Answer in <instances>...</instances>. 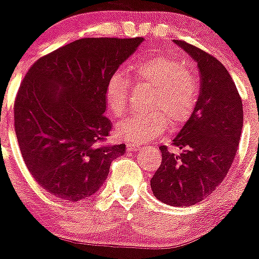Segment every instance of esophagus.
Returning a JSON list of instances; mask_svg holds the SVG:
<instances>
[{
  "instance_id": "1",
  "label": "esophagus",
  "mask_w": 259,
  "mask_h": 259,
  "mask_svg": "<svg viewBox=\"0 0 259 259\" xmlns=\"http://www.w3.org/2000/svg\"><path fill=\"white\" fill-rule=\"evenodd\" d=\"M126 147H127V151H130V152H135V151L141 150V146L137 143H129Z\"/></svg>"
}]
</instances>
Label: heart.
Here are the masks:
<instances>
[{
  "label": "heart",
  "instance_id": "heart-1",
  "mask_svg": "<svg viewBox=\"0 0 259 259\" xmlns=\"http://www.w3.org/2000/svg\"><path fill=\"white\" fill-rule=\"evenodd\" d=\"M137 82L153 88L150 108L146 113H133L116 126L118 138L130 143H143L166 130L167 122L179 126L192 116L199 101V82L190 68L181 62L157 57L138 63L133 69ZM130 82L121 72L108 78L104 90L107 109L113 116L125 112L129 101Z\"/></svg>",
  "mask_w": 259,
  "mask_h": 259
}]
</instances>
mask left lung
Segmentation results:
<instances>
[{
	"label": "left lung",
	"instance_id": "obj_1",
	"mask_svg": "<svg viewBox=\"0 0 259 259\" xmlns=\"http://www.w3.org/2000/svg\"><path fill=\"white\" fill-rule=\"evenodd\" d=\"M197 63L199 101L173 139L179 155L160 146L161 165L151 179L152 192L171 206L201 201L222 183L231 167L243 129V103L222 63L201 49L174 39Z\"/></svg>",
	"mask_w": 259,
	"mask_h": 259
}]
</instances>
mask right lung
I'll return each instance as SVG.
<instances>
[{
  "mask_svg": "<svg viewBox=\"0 0 259 259\" xmlns=\"http://www.w3.org/2000/svg\"><path fill=\"white\" fill-rule=\"evenodd\" d=\"M134 38H81L39 58L22 81L14 126L23 160L44 190L59 199L92 196L125 144H106L108 78L143 42Z\"/></svg>",
  "mask_w": 259,
  "mask_h": 259,
  "instance_id": "1",
  "label": "right lung"
}]
</instances>
